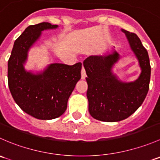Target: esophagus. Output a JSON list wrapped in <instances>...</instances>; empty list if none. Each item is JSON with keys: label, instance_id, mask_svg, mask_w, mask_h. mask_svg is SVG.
<instances>
[{"label": "esophagus", "instance_id": "34e87169", "mask_svg": "<svg viewBox=\"0 0 160 160\" xmlns=\"http://www.w3.org/2000/svg\"><path fill=\"white\" fill-rule=\"evenodd\" d=\"M87 77V74H86V71H85L84 67H82V70H81V79L82 80H84Z\"/></svg>", "mask_w": 160, "mask_h": 160}]
</instances>
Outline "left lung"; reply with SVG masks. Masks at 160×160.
I'll use <instances>...</instances> for the list:
<instances>
[{
	"instance_id": "obj_1",
	"label": "left lung",
	"mask_w": 160,
	"mask_h": 160,
	"mask_svg": "<svg viewBox=\"0 0 160 160\" xmlns=\"http://www.w3.org/2000/svg\"><path fill=\"white\" fill-rule=\"evenodd\" d=\"M138 59L141 74L135 81L118 80L112 67L119 59L116 51L108 56H90L83 62L88 77L89 112L97 120L114 122L132 115L144 101L149 88L151 67L147 50L136 34L122 29Z\"/></svg>"
}]
</instances>
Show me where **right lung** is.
Here are the masks:
<instances>
[{"instance_id": "1", "label": "right lung", "mask_w": 160, "mask_h": 160, "mask_svg": "<svg viewBox=\"0 0 160 160\" xmlns=\"http://www.w3.org/2000/svg\"><path fill=\"white\" fill-rule=\"evenodd\" d=\"M57 27L42 22L26 28L14 42L8 64V87L14 101L22 111L41 120L56 118L65 112L69 98L81 78V62L52 63L38 74L24 68L28 49L42 31Z\"/></svg>"}]
</instances>
